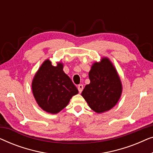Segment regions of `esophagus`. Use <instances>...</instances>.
<instances>
[{"label":"esophagus","mask_w":153,"mask_h":153,"mask_svg":"<svg viewBox=\"0 0 153 153\" xmlns=\"http://www.w3.org/2000/svg\"><path fill=\"white\" fill-rule=\"evenodd\" d=\"M83 85L82 84H79L78 85V90H79V93H81L83 91Z\"/></svg>","instance_id":"34e87169"}]
</instances>
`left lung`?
Here are the masks:
<instances>
[{
	"label": "left lung",
	"mask_w": 153,
	"mask_h": 153,
	"mask_svg": "<svg viewBox=\"0 0 153 153\" xmlns=\"http://www.w3.org/2000/svg\"><path fill=\"white\" fill-rule=\"evenodd\" d=\"M91 83L81 93L91 108L103 113L116 105L122 93V85L117 72L108 58L95 62L89 72Z\"/></svg>",
	"instance_id": "left-lung-1"
}]
</instances>
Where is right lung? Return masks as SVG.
Wrapping results in <instances>:
<instances>
[{
    "label": "right lung",
    "instance_id": "1",
    "mask_svg": "<svg viewBox=\"0 0 153 153\" xmlns=\"http://www.w3.org/2000/svg\"><path fill=\"white\" fill-rule=\"evenodd\" d=\"M62 68L61 63L55 67L47 60L33 81V93L37 104L43 110L51 114H57L63 109L72 96L79 93Z\"/></svg>",
    "mask_w": 153,
    "mask_h": 153
}]
</instances>
